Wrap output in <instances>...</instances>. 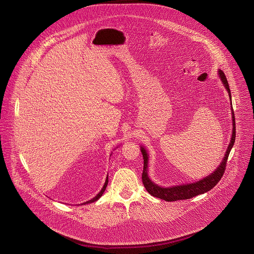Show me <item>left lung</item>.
I'll list each match as a JSON object with an SVG mask.
<instances>
[{
  "label": "left lung",
  "mask_w": 254,
  "mask_h": 254,
  "mask_svg": "<svg viewBox=\"0 0 254 254\" xmlns=\"http://www.w3.org/2000/svg\"><path fill=\"white\" fill-rule=\"evenodd\" d=\"M218 76L225 87V89L228 92L229 98H230V106H231V116H232V135L231 139L229 141L228 148L225 152L224 158L222 159L220 165L215 169L210 175L196 181V182L192 183H185V184H181V185H174L170 187H162L156 184L154 181L150 178L149 176V153L146 150L143 146H140V152L142 154L143 158V170H142V175H141V180L144 188L146 190L154 197L160 198L162 200L172 202V201H178V200H186L193 198L195 196L204 194L208 191H210L212 188L216 186V184L219 182L221 180L223 173L225 171L226 167V162L228 159V156L230 154L231 149L233 148V144L235 141V119H234V114H233V108H232V102H231V92L229 88L228 81L223 73V71L218 69Z\"/></svg>",
  "instance_id": "1"
}]
</instances>
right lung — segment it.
Wrapping results in <instances>:
<instances>
[{"mask_svg": "<svg viewBox=\"0 0 254 254\" xmlns=\"http://www.w3.org/2000/svg\"><path fill=\"white\" fill-rule=\"evenodd\" d=\"M112 156V155H111ZM107 183H108V175L106 176V179H105V182H104V185L102 186V188H101V190L98 192V194L95 196V197H93L92 199H90V200H88V201H86V202H84V203H81V205H86V204H90V203H93V202H95V201H97L101 196H102V194H103V192L105 191V189H106V186H107Z\"/></svg>", "mask_w": 254, "mask_h": 254, "instance_id": "obj_1", "label": "right lung"}]
</instances>
